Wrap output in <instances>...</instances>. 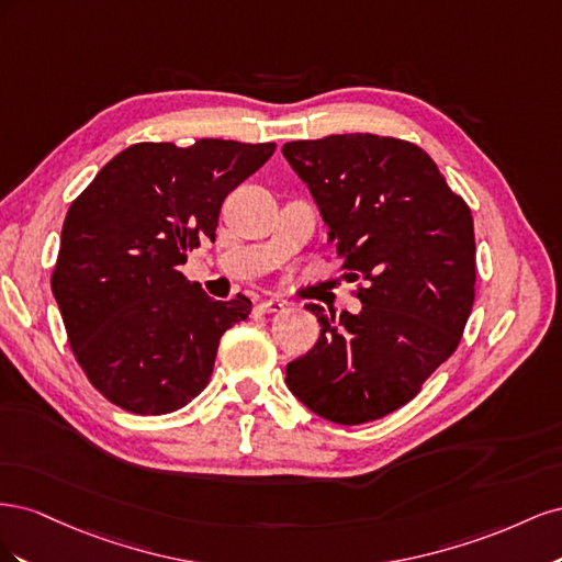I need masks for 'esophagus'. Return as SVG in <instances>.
<instances>
[{
  "label": "esophagus",
  "instance_id": "34e87169",
  "mask_svg": "<svg viewBox=\"0 0 562 562\" xmlns=\"http://www.w3.org/2000/svg\"><path fill=\"white\" fill-rule=\"evenodd\" d=\"M258 310H260L262 314H279V312H283V310H285V302H283V300H279V297H271V300L260 302V304H258Z\"/></svg>",
  "mask_w": 562,
  "mask_h": 562
}]
</instances>
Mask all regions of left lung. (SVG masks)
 I'll return each mask as SVG.
<instances>
[{"label":"left lung","mask_w":562,"mask_h":562,"mask_svg":"<svg viewBox=\"0 0 562 562\" xmlns=\"http://www.w3.org/2000/svg\"><path fill=\"white\" fill-rule=\"evenodd\" d=\"M328 225L359 314H326L285 384L323 419L363 424L413 401L462 339L475 295L473 217L422 147L372 133L283 145Z\"/></svg>","instance_id":"1"}]
</instances>
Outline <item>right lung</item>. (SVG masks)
I'll return each mask as SVG.
<instances>
[{
    "instance_id": "obj_1",
    "label": "right lung",
    "mask_w": 562,
    "mask_h": 562,
    "mask_svg": "<svg viewBox=\"0 0 562 562\" xmlns=\"http://www.w3.org/2000/svg\"><path fill=\"white\" fill-rule=\"evenodd\" d=\"M274 143H138L108 161L65 215L50 291L89 382L135 415H166L209 384L220 337L250 300L217 302L180 265L215 239L225 196Z\"/></svg>"
}]
</instances>
